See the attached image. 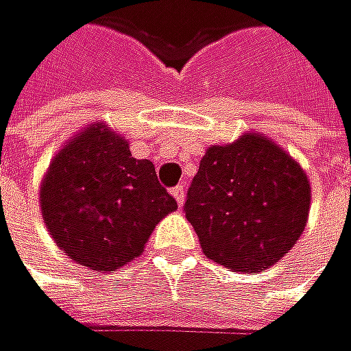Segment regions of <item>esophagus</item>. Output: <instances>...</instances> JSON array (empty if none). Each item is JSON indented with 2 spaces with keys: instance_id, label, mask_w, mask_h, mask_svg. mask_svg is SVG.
<instances>
[{
  "instance_id": "esophagus-1",
  "label": "esophagus",
  "mask_w": 351,
  "mask_h": 351,
  "mask_svg": "<svg viewBox=\"0 0 351 351\" xmlns=\"http://www.w3.org/2000/svg\"><path fill=\"white\" fill-rule=\"evenodd\" d=\"M172 197L177 199L179 206L185 204V189H183V185H179V187H174V189H172Z\"/></svg>"
}]
</instances>
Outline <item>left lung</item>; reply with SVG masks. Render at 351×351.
<instances>
[{
    "instance_id": "1",
    "label": "left lung",
    "mask_w": 351,
    "mask_h": 351,
    "mask_svg": "<svg viewBox=\"0 0 351 351\" xmlns=\"http://www.w3.org/2000/svg\"><path fill=\"white\" fill-rule=\"evenodd\" d=\"M308 210L306 172L261 133L208 147L185 202L204 255L241 274L278 263L304 232Z\"/></svg>"
}]
</instances>
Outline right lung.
<instances>
[{"mask_svg":"<svg viewBox=\"0 0 351 351\" xmlns=\"http://www.w3.org/2000/svg\"><path fill=\"white\" fill-rule=\"evenodd\" d=\"M177 210L149 160L104 123L69 139L40 183V212L57 247L94 271H117L143 253L156 224Z\"/></svg>","mask_w":351,"mask_h":351,"instance_id":"obj_1","label":"right lung"}]
</instances>
